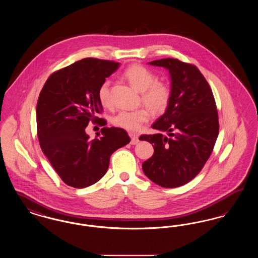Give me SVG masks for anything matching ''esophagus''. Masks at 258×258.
Segmentation results:
<instances>
[{"label": "esophagus", "instance_id": "obj_1", "mask_svg": "<svg viewBox=\"0 0 258 258\" xmlns=\"http://www.w3.org/2000/svg\"><path fill=\"white\" fill-rule=\"evenodd\" d=\"M128 135H130L131 138H132V141H131V143H132L133 145H135V144H137V143L139 142V139H138V137H137V135L133 134V133H130Z\"/></svg>", "mask_w": 258, "mask_h": 258}]
</instances>
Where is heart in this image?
Instances as JSON below:
<instances>
[{"label":"heart","instance_id":"1","mask_svg":"<svg viewBox=\"0 0 258 258\" xmlns=\"http://www.w3.org/2000/svg\"><path fill=\"white\" fill-rule=\"evenodd\" d=\"M123 77L128 83L141 92V100L155 113H162L167 108L171 90L165 82L157 80L158 77L151 70L142 64H132L123 72ZM98 98L100 104L110 107V81L104 80L98 90ZM151 114L147 108L141 107L135 110H121L112 117V123L118 127L135 132L150 120Z\"/></svg>","mask_w":258,"mask_h":258}]
</instances>
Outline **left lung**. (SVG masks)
Masks as SVG:
<instances>
[{
    "label": "left lung",
    "mask_w": 258,
    "mask_h": 258,
    "mask_svg": "<svg viewBox=\"0 0 258 258\" xmlns=\"http://www.w3.org/2000/svg\"><path fill=\"white\" fill-rule=\"evenodd\" d=\"M163 67L171 77V98L165 113L143 135L154 155L143 162L144 174L163 187H178L191 181L208 160L219 135V116L207 80L197 66L178 59L149 62Z\"/></svg>",
    "instance_id": "left-lung-1"
}]
</instances>
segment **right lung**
<instances>
[{"label":"right lung","instance_id":"right-lung-1","mask_svg":"<svg viewBox=\"0 0 258 258\" xmlns=\"http://www.w3.org/2000/svg\"><path fill=\"white\" fill-rule=\"evenodd\" d=\"M119 68V62L85 58L53 73L40 91L37 104L38 142L64 184L83 188L97 183L107 171L111 155L130 143L121 127L101 128L100 138L90 139V121L99 125L102 105L99 85Z\"/></svg>","mask_w":258,"mask_h":258}]
</instances>
